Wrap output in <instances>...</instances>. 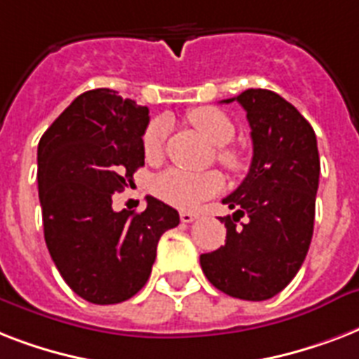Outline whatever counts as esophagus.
<instances>
[{
    "label": "esophagus",
    "mask_w": 359,
    "mask_h": 359,
    "mask_svg": "<svg viewBox=\"0 0 359 359\" xmlns=\"http://www.w3.org/2000/svg\"><path fill=\"white\" fill-rule=\"evenodd\" d=\"M196 212H188V210H182V212H180V222H182V224H191V222H196Z\"/></svg>",
    "instance_id": "esophagus-1"
}]
</instances>
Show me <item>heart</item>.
Wrapping results in <instances>:
<instances>
[{"label":"heart","mask_w":359,"mask_h":359,"mask_svg":"<svg viewBox=\"0 0 359 359\" xmlns=\"http://www.w3.org/2000/svg\"><path fill=\"white\" fill-rule=\"evenodd\" d=\"M188 121L199 134L208 140L212 145L219 147L218 160L224 163L227 169L240 168V156L233 149H225L233 135H235V126L233 121L218 108L203 106V108L191 109L188 114ZM168 137V123L165 121H152L143 132L141 145H143V154L149 162H158L163 154V143ZM224 188V177L216 171L208 173H188L182 169H168L162 175H158L152 191L158 199L168 203L171 207L180 208V210H191L199 203H203L208 197L216 196Z\"/></svg>","instance_id":"heart-1"}]
</instances>
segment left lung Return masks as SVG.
I'll return each instance as SVG.
<instances>
[{
  "instance_id": "1",
  "label": "left lung",
  "mask_w": 359,
  "mask_h": 359,
  "mask_svg": "<svg viewBox=\"0 0 359 359\" xmlns=\"http://www.w3.org/2000/svg\"><path fill=\"white\" fill-rule=\"evenodd\" d=\"M245 109L253 158L250 171L224 199L233 216L225 245L203 253L201 268L218 290L240 300L272 298L292 281L306 259L318 190L317 137L311 124L278 93L248 89L225 104ZM245 215V224L236 225Z\"/></svg>"
}]
</instances>
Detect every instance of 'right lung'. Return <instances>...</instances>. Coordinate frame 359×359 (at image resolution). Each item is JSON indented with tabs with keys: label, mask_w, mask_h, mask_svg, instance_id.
Here are the masks:
<instances>
[{
	"label": "right lung",
	"mask_w": 359,
	"mask_h": 359,
	"mask_svg": "<svg viewBox=\"0 0 359 359\" xmlns=\"http://www.w3.org/2000/svg\"><path fill=\"white\" fill-rule=\"evenodd\" d=\"M149 108L111 89L72 100L42 134L36 151L44 240L59 273L83 300H128L151 276L156 245L179 212L147 197L143 212L111 207L145 165L141 137Z\"/></svg>",
	"instance_id": "right-lung-1"
}]
</instances>
